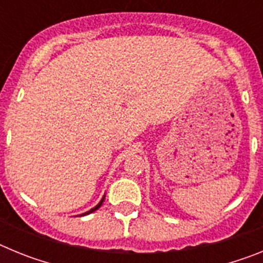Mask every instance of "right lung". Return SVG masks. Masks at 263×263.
Returning <instances> with one entry per match:
<instances>
[{"label": "right lung", "instance_id": "right-lung-1", "mask_svg": "<svg viewBox=\"0 0 263 263\" xmlns=\"http://www.w3.org/2000/svg\"><path fill=\"white\" fill-rule=\"evenodd\" d=\"M104 199H105V196H104V197H103V199H101V201H100V203H99V204H97V205H96V206H95V208H92V210H89V211H88V212L83 213V215H81V216L89 215V213H92V212H95V211H97V210H99L100 206H101V204H103V203H104Z\"/></svg>", "mask_w": 263, "mask_h": 263}]
</instances>
